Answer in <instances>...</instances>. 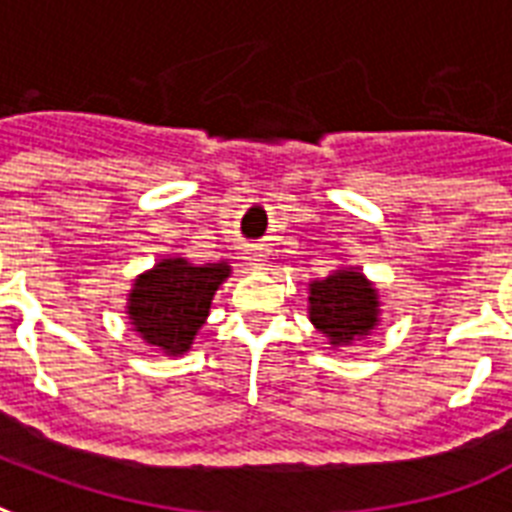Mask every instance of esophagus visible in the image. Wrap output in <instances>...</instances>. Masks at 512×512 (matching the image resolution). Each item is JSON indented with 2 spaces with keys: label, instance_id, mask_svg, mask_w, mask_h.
Returning <instances> with one entry per match:
<instances>
[{
  "label": "esophagus",
  "instance_id": "34e87169",
  "mask_svg": "<svg viewBox=\"0 0 512 512\" xmlns=\"http://www.w3.org/2000/svg\"><path fill=\"white\" fill-rule=\"evenodd\" d=\"M247 260H249V265H252V268H257V271H260V265H263L265 255H263V252H260V249H249Z\"/></svg>",
  "mask_w": 512,
  "mask_h": 512
}]
</instances>
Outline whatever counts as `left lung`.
<instances>
[{"label":"left lung","instance_id":"obj_1","mask_svg":"<svg viewBox=\"0 0 512 512\" xmlns=\"http://www.w3.org/2000/svg\"><path fill=\"white\" fill-rule=\"evenodd\" d=\"M380 313V292L356 265L308 284V319L332 348L366 340L380 324Z\"/></svg>","mask_w":512,"mask_h":512}]
</instances>
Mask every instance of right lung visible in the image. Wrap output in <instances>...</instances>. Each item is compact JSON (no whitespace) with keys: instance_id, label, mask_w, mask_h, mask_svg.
<instances>
[{"instance_id":"1","label":"right lung","mask_w":512,"mask_h":512,"mask_svg":"<svg viewBox=\"0 0 512 512\" xmlns=\"http://www.w3.org/2000/svg\"><path fill=\"white\" fill-rule=\"evenodd\" d=\"M228 276V263L193 265L185 257H162L132 284L127 319L146 345L172 358L183 356L204 327L212 297Z\"/></svg>"}]
</instances>
